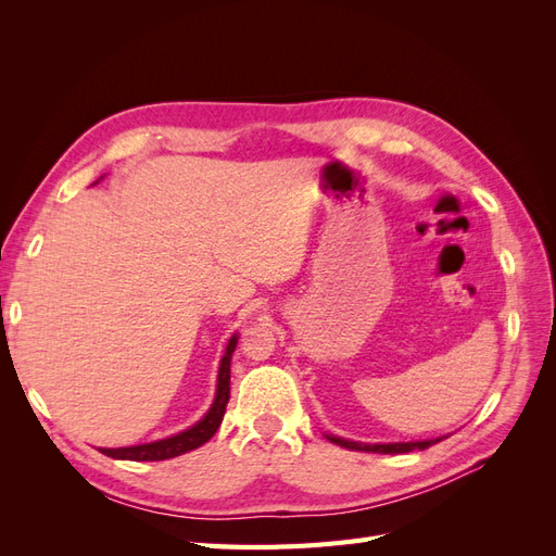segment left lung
<instances>
[{"label":"left lung","instance_id":"left-lung-1","mask_svg":"<svg viewBox=\"0 0 556 556\" xmlns=\"http://www.w3.org/2000/svg\"><path fill=\"white\" fill-rule=\"evenodd\" d=\"M327 439L336 445L348 447V450H357V452H378V454H403V452H413V450H427L433 443H439L447 435H439V439H427V441H408V443H359V441H348L341 439V435L325 433Z\"/></svg>","mask_w":556,"mask_h":556}]
</instances>
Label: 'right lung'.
I'll return each mask as SVG.
<instances>
[{
    "instance_id": "obj_1",
    "label": "right lung",
    "mask_w": 556,
    "mask_h": 556,
    "mask_svg": "<svg viewBox=\"0 0 556 556\" xmlns=\"http://www.w3.org/2000/svg\"><path fill=\"white\" fill-rule=\"evenodd\" d=\"M237 343H239V333H233L229 343H227V348H225V355L220 359V368H217V384H215V396H213L211 408L206 410L204 417L199 419L197 425L169 435V439H162V441L143 443V445H129V447H99V452H104L106 457H111V459L164 462V459L180 457V454L197 450L204 443H208L213 439V433L220 429L225 410H227L229 378H231V355H233V350H237Z\"/></svg>"
}]
</instances>
